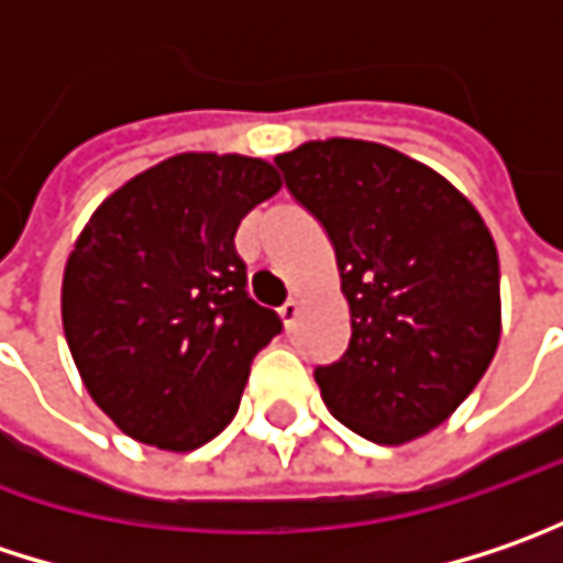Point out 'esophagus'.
Instances as JSON below:
<instances>
[{"mask_svg": "<svg viewBox=\"0 0 563 563\" xmlns=\"http://www.w3.org/2000/svg\"><path fill=\"white\" fill-rule=\"evenodd\" d=\"M280 318L286 328H292L296 324V318H299V299H286L280 306Z\"/></svg>", "mask_w": 563, "mask_h": 563, "instance_id": "1", "label": "esophagus"}]
</instances>
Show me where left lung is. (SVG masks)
Listing matches in <instances>:
<instances>
[{"label": "left lung", "mask_w": 563, "mask_h": 563, "mask_svg": "<svg viewBox=\"0 0 563 563\" xmlns=\"http://www.w3.org/2000/svg\"><path fill=\"white\" fill-rule=\"evenodd\" d=\"M274 162L331 239L347 299V350L314 366L328 411L385 446L440 427L500 341V264L478 210L379 143H306Z\"/></svg>", "instance_id": "left-lung-1"}]
</instances>
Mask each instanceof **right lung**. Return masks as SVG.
Segmentation results:
<instances>
[{
	"label": "right lung",
	"mask_w": 563,
	"mask_h": 563,
	"mask_svg": "<svg viewBox=\"0 0 563 563\" xmlns=\"http://www.w3.org/2000/svg\"><path fill=\"white\" fill-rule=\"evenodd\" d=\"M277 190L261 158L184 152L88 219L63 274V331L126 437L187 452L235 417L251 360L283 328L245 289L235 229Z\"/></svg>",
	"instance_id": "add662e5"
}]
</instances>
